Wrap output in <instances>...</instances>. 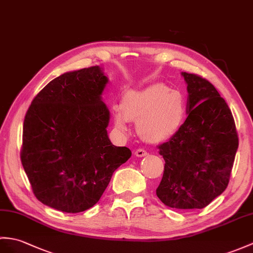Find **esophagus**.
I'll return each instance as SVG.
<instances>
[{
	"label": "esophagus",
	"instance_id": "1",
	"mask_svg": "<svg viewBox=\"0 0 253 253\" xmlns=\"http://www.w3.org/2000/svg\"><path fill=\"white\" fill-rule=\"evenodd\" d=\"M134 155L138 157H143V156L148 155V152L143 149H138V150H136V152H134Z\"/></svg>",
	"mask_w": 253,
	"mask_h": 253
}]
</instances>
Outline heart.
Instances as JSON below:
<instances>
[{"label": "heart", "instance_id": "obj_1", "mask_svg": "<svg viewBox=\"0 0 253 253\" xmlns=\"http://www.w3.org/2000/svg\"><path fill=\"white\" fill-rule=\"evenodd\" d=\"M114 124L125 131L129 121L137 122L141 139L162 143L171 139L182 127L186 116V100L180 91L164 84H151L138 90H128L121 107H113Z\"/></svg>", "mask_w": 253, "mask_h": 253}]
</instances>
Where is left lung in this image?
<instances>
[{"instance_id": "1", "label": "left lung", "mask_w": 253, "mask_h": 253, "mask_svg": "<svg viewBox=\"0 0 253 253\" xmlns=\"http://www.w3.org/2000/svg\"><path fill=\"white\" fill-rule=\"evenodd\" d=\"M181 74L189 115L168 142L158 145L165 168L156 195L168 207L202 209L225 191L238 136L231 110L214 86L199 75Z\"/></svg>"}]
</instances>
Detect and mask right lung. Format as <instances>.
I'll list each match as a JSON object with an SVG mask.
<instances>
[{
    "label": "right lung",
    "instance_id": "right-lung-1",
    "mask_svg": "<svg viewBox=\"0 0 253 253\" xmlns=\"http://www.w3.org/2000/svg\"><path fill=\"white\" fill-rule=\"evenodd\" d=\"M108 83L99 66L63 73L29 107L21 163L35 197L46 206L68 213L91 208L131 156L108 136L110 111L101 99Z\"/></svg>",
    "mask_w": 253,
    "mask_h": 253
}]
</instances>
